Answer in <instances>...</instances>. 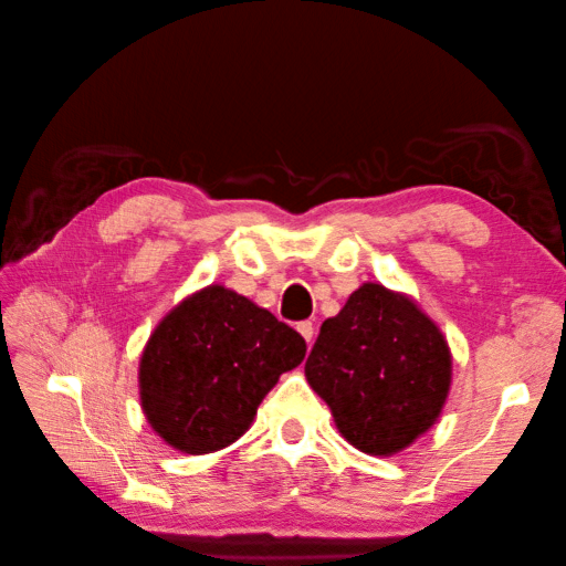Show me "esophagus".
Here are the masks:
<instances>
[{
    "mask_svg": "<svg viewBox=\"0 0 566 566\" xmlns=\"http://www.w3.org/2000/svg\"><path fill=\"white\" fill-rule=\"evenodd\" d=\"M296 332H300V334L304 336L306 346H312V344H314V324H312V322H302V324H296Z\"/></svg>",
    "mask_w": 566,
    "mask_h": 566,
    "instance_id": "1",
    "label": "esophagus"
}]
</instances>
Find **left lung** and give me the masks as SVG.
<instances>
[{
	"label": "left lung",
	"instance_id": "1",
	"mask_svg": "<svg viewBox=\"0 0 566 566\" xmlns=\"http://www.w3.org/2000/svg\"><path fill=\"white\" fill-rule=\"evenodd\" d=\"M304 376L348 443L390 458L440 420L453 354L413 296L364 282L318 328Z\"/></svg>",
	"mask_w": 566,
	"mask_h": 566
}]
</instances>
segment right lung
Returning a JSON list of instances; mask_svg holds the SVG:
<instances>
[{
  "mask_svg": "<svg viewBox=\"0 0 566 566\" xmlns=\"http://www.w3.org/2000/svg\"><path fill=\"white\" fill-rule=\"evenodd\" d=\"M304 354V338L272 312L208 284L182 296L143 346V416L178 453H214L248 433L262 398Z\"/></svg>",
  "mask_w": 566,
  "mask_h": 566,
  "instance_id": "1",
  "label": "right lung"
}]
</instances>
